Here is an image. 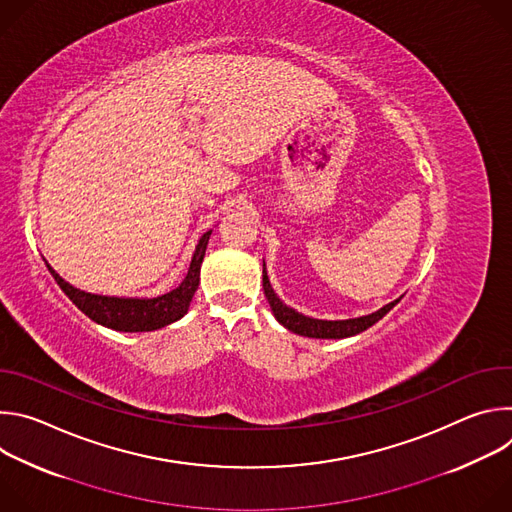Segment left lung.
<instances>
[{
    "mask_svg": "<svg viewBox=\"0 0 512 512\" xmlns=\"http://www.w3.org/2000/svg\"><path fill=\"white\" fill-rule=\"evenodd\" d=\"M263 289H265V298L271 306V312L275 316V320L287 328L289 332L300 334V336H308V338H332V340H340V338H348V336H356L360 332H364L367 328H371L373 324H377L385 314H389L399 300L383 306L381 310L367 314V316H358V318H348V320H318V318H310L300 314L298 310L285 306L279 296L273 291L269 275H267V267L263 261Z\"/></svg>",
    "mask_w": 512,
    "mask_h": 512,
    "instance_id": "1",
    "label": "left lung"
}]
</instances>
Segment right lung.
Listing matches in <instances>:
<instances>
[{
    "mask_svg": "<svg viewBox=\"0 0 512 512\" xmlns=\"http://www.w3.org/2000/svg\"><path fill=\"white\" fill-rule=\"evenodd\" d=\"M210 235L212 231H206L198 239L190 259L188 273L180 281V285L154 298H137V296L119 298V296L91 294V291L79 289L75 285H70L66 279H62L46 259L44 263L52 273L54 281L68 296V300L93 322L117 332H152L180 320L188 312L194 291L198 289V283H200V265H202Z\"/></svg>",
    "mask_w": 512,
    "mask_h": 512,
    "instance_id": "add662e5",
    "label": "right lung"
}]
</instances>
